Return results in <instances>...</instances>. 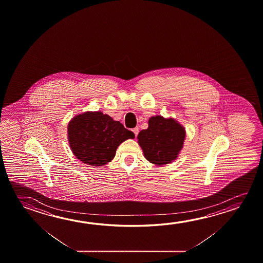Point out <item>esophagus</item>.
<instances>
[{
	"instance_id": "esophagus-1",
	"label": "esophagus",
	"mask_w": 263,
	"mask_h": 263,
	"mask_svg": "<svg viewBox=\"0 0 263 263\" xmlns=\"http://www.w3.org/2000/svg\"><path fill=\"white\" fill-rule=\"evenodd\" d=\"M132 131H133L134 134H135V136L137 137V136H138V132H139V129H138V127H135V128H133Z\"/></svg>"
}]
</instances>
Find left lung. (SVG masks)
Listing matches in <instances>:
<instances>
[{
    "label": "left lung",
    "instance_id": "obj_1",
    "mask_svg": "<svg viewBox=\"0 0 263 263\" xmlns=\"http://www.w3.org/2000/svg\"><path fill=\"white\" fill-rule=\"evenodd\" d=\"M185 137V128L174 118L155 116L148 119V127L138 133V142L146 159L162 166L178 158Z\"/></svg>",
    "mask_w": 263,
    "mask_h": 263
}]
</instances>
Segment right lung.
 I'll return each mask as SVG.
<instances>
[{
  "instance_id": "add662e5",
  "label": "right lung",
  "mask_w": 263,
  "mask_h": 263,
  "mask_svg": "<svg viewBox=\"0 0 263 263\" xmlns=\"http://www.w3.org/2000/svg\"><path fill=\"white\" fill-rule=\"evenodd\" d=\"M135 138L119 121L99 111L75 116L68 125V141L73 155L90 166H104L116 156L121 143Z\"/></svg>"
}]
</instances>
